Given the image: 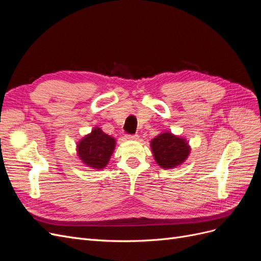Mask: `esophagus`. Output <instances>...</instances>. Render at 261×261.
Here are the masks:
<instances>
[{"label":"esophagus","instance_id":"esophagus-1","mask_svg":"<svg viewBox=\"0 0 261 261\" xmlns=\"http://www.w3.org/2000/svg\"><path fill=\"white\" fill-rule=\"evenodd\" d=\"M139 138V136L137 135V134H134V135H129V134H127V135H125V139L127 140H137Z\"/></svg>","mask_w":261,"mask_h":261}]
</instances>
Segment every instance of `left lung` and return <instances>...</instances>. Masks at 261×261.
I'll list each match as a JSON object with an SVG mask.
<instances>
[{
	"mask_svg": "<svg viewBox=\"0 0 261 261\" xmlns=\"http://www.w3.org/2000/svg\"><path fill=\"white\" fill-rule=\"evenodd\" d=\"M151 150L155 162L163 169L175 168L183 163L191 152L188 143L167 132L151 140Z\"/></svg>",
	"mask_w": 261,
	"mask_h": 261,
	"instance_id": "left-lung-1",
	"label": "left lung"
}]
</instances>
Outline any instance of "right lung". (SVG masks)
<instances>
[{
  "label": "right lung",
  "mask_w": 261,
  "mask_h": 261,
  "mask_svg": "<svg viewBox=\"0 0 261 261\" xmlns=\"http://www.w3.org/2000/svg\"><path fill=\"white\" fill-rule=\"evenodd\" d=\"M115 148V139L107 135L99 127H94L89 135L77 144V152L81 160L90 168L103 169Z\"/></svg>",
  "instance_id": "1"
}]
</instances>
